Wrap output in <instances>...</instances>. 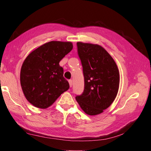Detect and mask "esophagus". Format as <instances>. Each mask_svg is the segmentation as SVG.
I'll use <instances>...</instances> for the list:
<instances>
[{
  "instance_id": "esophagus-1",
  "label": "esophagus",
  "mask_w": 151,
  "mask_h": 151,
  "mask_svg": "<svg viewBox=\"0 0 151 151\" xmlns=\"http://www.w3.org/2000/svg\"><path fill=\"white\" fill-rule=\"evenodd\" d=\"M69 84L70 87L71 88L72 86H73V81H71V80H70V81H69Z\"/></svg>"
}]
</instances>
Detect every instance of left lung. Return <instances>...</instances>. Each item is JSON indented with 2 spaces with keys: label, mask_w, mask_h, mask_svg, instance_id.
I'll list each match as a JSON object with an SVG mask.
<instances>
[{
  "label": "left lung",
  "mask_w": 151,
  "mask_h": 151,
  "mask_svg": "<svg viewBox=\"0 0 151 151\" xmlns=\"http://www.w3.org/2000/svg\"><path fill=\"white\" fill-rule=\"evenodd\" d=\"M78 54L84 76V89L76 96L86 114L96 115L107 109L115 100L119 87V72L110 54L97 44L77 42Z\"/></svg>",
  "instance_id": "8db88e82"
}]
</instances>
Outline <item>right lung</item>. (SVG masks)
<instances>
[{"label": "right lung", "mask_w": 151, "mask_h": 151, "mask_svg": "<svg viewBox=\"0 0 151 151\" xmlns=\"http://www.w3.org/2000/svg\"><path fill=\"white\" fill-rule=\"evenodd\" d=\"M73 47L69 41H52L32 51L24 60L21 86L24 97L34 106L49 108L68 90L69 82L63 78V69L59 63Z\"/></svg>", "instance_id": "1"}]
</instances>
